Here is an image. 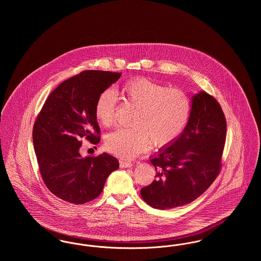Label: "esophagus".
Wrapping results in <instances>:
<instances>
[{"mask_svg":"<svg viewBox=\"0 0 261 261\" xmlns=\"http://www.w3.org/2000/svg\"><path fill=\"white\" fill-rule=\"evenodd\" d=\"M120 167L122 168H127V167H131L133 166V162H127V161H120Z\"/></svg>","mask_w":261,"mask_h":261,"instance_id":"1","label":"esophagus"}]
</instances>
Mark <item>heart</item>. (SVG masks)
Returning <instances> with one entry per match:
<instances>
[{"mask_svg": "<svg viewBox=\"0 0 261 261\" xmlns=\"http://www.w3.org/2000/svg\"><path fill=\"white\" fill-rule=\"evenodd\" d=\"M125 103L135 108L131 128H118L105 139L106 148L121 158L131 159L149 148H162L175 141L189 121L192 101L177 88L136 78L121 87ZM116 96L111 89L102 91L95 103L97 120L105 127L115 122Z\"/></svg>", "mask_w": 261, "mask_h": 261, "instance_id": "obj_1", "label": "heart"}]
</instances>
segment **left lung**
I'll use <instances>...</instances> for the list:
<instances>
[{"mask_svg":"<svg viewBox=\"0 0 261 261\" xmlns=\"http://www.w3.org/2000/svg\"><path fill=\"white\" fill-rule=\"evenodd\" d=\"M226 130L218 101L204 91L194 95L184 131L149 160L156 179L141 189L143 199L163 211L198 199L220 172Z\"/></svg>","mask_w":261,"mask_h":261,"instance_id":"8db88e82","label":"left lung"}]
</instances>
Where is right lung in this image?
<instances>
[{
  "label": "right lung",
  "instance_id": "right-lung-1",
  "mask_svg": "<svg viewBox=\"0 0 261 261\" xmlns=\"http://www.w3.org/2000/svg\"><path fill=\"white\" fill-rule=\"evenodd\" d=\"M119 72L85 70L56 88L38 114L33 145L39 170L47 188L62 200L83 204L99 197L118 161L103 152L82 158L81 139L100 140L95 115L99 94L115 83Z\"/></svg>",
  "mask_w": 261,
  "mask_h": 261
}]
</instances>
